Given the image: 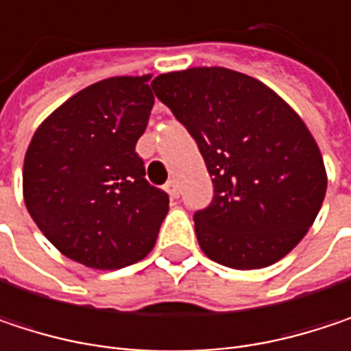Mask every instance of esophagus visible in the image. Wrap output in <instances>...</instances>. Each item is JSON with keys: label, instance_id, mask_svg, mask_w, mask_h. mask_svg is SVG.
<instances>
[{"label": "esophagus", "instance_id": "1", "mask_svg": "<svg viewBox=\"0 0 351 351\" xmlns=\"http://www.w3.org/2000/svg\"><path fill=\"white\" fill-rule=\"evenodd\" d=\"M165 191H167L173 199H176V197H178V182H176V180H169V182L165 184Z\"/></svg>", "mask_w": 351, "mask_h": 351}]
</instances>
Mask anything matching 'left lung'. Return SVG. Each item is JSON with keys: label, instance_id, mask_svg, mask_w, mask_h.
<instances>
[{"label": "left lung", "instance_id": "left-lung-1", "mask_svg": "<svg viewBox=\"0 0 351 351\" xmlns=\"http://www.w3.org/2000/svg\"><path fill=\"white\" fill-rule=\"evenodd\" d=\"M195 138L213 201L195 213L203 254L236 270L285 258L313 226L327 191L321 150L301 115L262 81L193 66L152 81Z\"/></svg>", "mask_w": 351, "mask_h": 351}]
</instances>
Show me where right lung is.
<instances>
[{
    "label": "right lung",
    "mask_w": 351,
    "mask_h": 351,
    "mask_svg": "<svg viewBox=\"0 0 351 351\" xmlns=\"http://www.w3.org/2000/svg\"><path fill=\"white\" fill-rule=\"evenodd\" d=\"M152 75L111 77L56 107L24 158V203L38 230L66 258L97 270L150 254L169 195L144 176L136 142L148 125Z\"/></svg>",
    "instance_id": "obj_1"
}]
</instances>
